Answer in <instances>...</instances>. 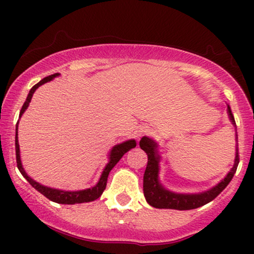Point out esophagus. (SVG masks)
I'll use <instances>...</instances> for the list:
<instances>
[{
    "instance_id": "esophagus-1",
    "label": "esophagus",
    "mask_w": 254,
    "mask_h": 254,
    "mask_svg": "<svg viewBox=\"0 0 254 254\" xmlns=\"http://www.w3.org/2000/svg\"><path fill=\"white\" fill-rule=\"evenodd\" d=\"M148 133V129L145 127H138V130L136 131V137L137 138H141L142 136H144V135H147Z\"/></svg>"
}]
</instances>
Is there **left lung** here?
Wrapping results in <instances>:
<instances>
[{"label":"left lung","mask_w":254,"mask_h":254,"mask_svg":"<svg viewBox=\"0 0 254 254\" xmlns=\"http://www.w3.org/2000/svg\"><path fill=\"white\" fill-rule=\"evenodd\" d=\"M227 112L230 123L235 127L234 117H233L232 110L229 105H227ZM238 142V135H237ZM139 147L143 149L148 155V164L145 168L143 176V193L145 199L149 205L159 209H176V210H191V209L199 208V206L205 205L206 203L211 202L214 198H216L218 194L222 192L226 186L230 183V180L234 177L239 165V153H238V144H237V153H235L234 165L232 170L228 172L224 179L221 180L217 185L211 188L210 190L199 192V193H179V192H173L168 189H166L160 182L159 173H160V160L161 155L157 150V143L150 137H142L139 141Z\"/></svg>","instance_id":"obj_1"}]
</instances>
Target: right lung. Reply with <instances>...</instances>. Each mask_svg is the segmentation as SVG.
Here are the masks:
<instances>
[{
	"instance_id": "1",
	"label": "right lung",
	"mask_w": 254,
	"mask_h": 254,
	"mask_svg": "<svg viewBox=\"0 0 254 254\" xmlns=\"http://www.w3.org/2000/svg\"><path fill=\"white\" fill-rule=\"evenodd\" d=\"M60 74H54L50 75L48 77H44L42 81H39L37 84H34L32 87L30 93H28L27 99H26L24 106H22L21 111H20V116L21 117L24 115V112L27 110L28 105L31 103V99L33 97L34 92L38 87H40L42 84L49 82V81L54 80L55 77H57ZM19 123V122H17ZM136 147V141L135 139H127V141L122 142V143L116 144L112 149L110 150L109 154V162H107L106 166H105L103 173H101L100 179L97 183V185L93 186L90 189H86V190H80V191H65V190H60V189H54V188H49V186L42 185L36 180H33L32 178L26 173V171L24 170L21 164V157H20V147H19V141H17V124H16V136H15V151H16V164H17V168H19L20 173L24 176V178L27 180L28 183L36 189L37 191H39L40 193L44 194L46 198L52 200L55 203H60V204H78V203H87V202H93V200L98 199L99 197L103 194V192L105 189H106V184H107V178H109V174L111 170L117 165V162L122 159V156L124 155L127 151H129L130 149Z\"/></svg>"
}]
</instances>
